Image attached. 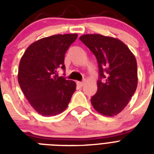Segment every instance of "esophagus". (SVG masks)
Masks as SVG:
<instances>
[{"label":"esophagus","instance_id":"esophagus-1","mask_svg":"<svg viewBox=\"0 0 154 154\" xmlns=\"http://www.w3.org/2000/svg\"><path fill=\"white\" fill-rule=\"evenodd\" d=\"M77 85H78V86L80 87H82L83 85H84V82H77Z\"/></svg>","mask_w":154,"mask_h":154}]
</instances>
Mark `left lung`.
Segmentation results:
<instances>
[{"label": "left lung", "instance_id": "8db88e82", "mask_svg": "<svg viewBox=\"0 0 154 154\" xmlns=\"http://www.w3.org/2000/svg\"><path fill=\"white\" fill-rule=\"evenodd\" d=\"M80 40L95 55L98 63L97 91L92 97V105L105 116L118 114L136 91V58L127 45L114 37L85 34Z\"/></svg>", "mask_w": 154, "mask_h": 154}]
</instances>
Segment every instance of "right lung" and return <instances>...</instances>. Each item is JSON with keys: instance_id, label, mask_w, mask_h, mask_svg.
Here are the masks:
<instances>
[{"instance_id": "add662e5", "label": "right lung", "mask_w": 154, "mask_h": 154, "mask_svg": "<svg viewBox=\"0 0 154 154\" xmlns=\"http://www.w3.org/2000/svg\"><path fill=\"white\" fill-rule=\"evenodd\" d=\"M77 34H58L33 42L25 50L18 69V82L32 107L44 117L62 112L76 89L73 81L58 77L65 69V54Z\"/></svg>"}]
</instances>
